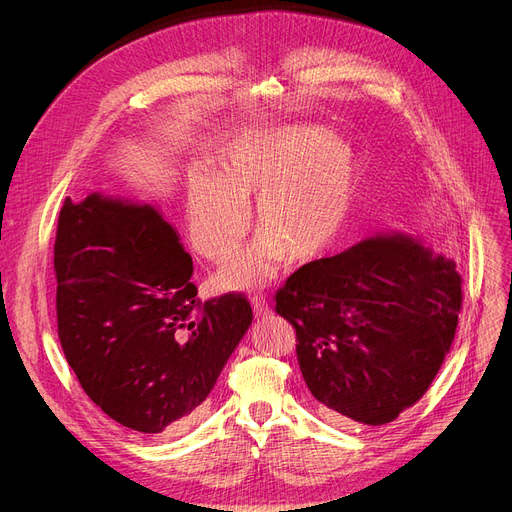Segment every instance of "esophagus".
Masks as SVG:
<instances>
[{
  "label": "esophagus",
  "mask_w": 512,
  "mask_h": 512,
  "mask_svg": "<svg viewBox=\"0 0 512 512\" xmlns=\"http://www.w3.org/2000/svg\"><path fill=\"white\" fill-rule=\"evenodd\" d=\"M252 308H254V314L260 318V316H266L268 312H270V308H268V304L264 302L262 297H254L252 299Z\"/></svg>",
  "instance_id": "obj_1"
}]
</instances>
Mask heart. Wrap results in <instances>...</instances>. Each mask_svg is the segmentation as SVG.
I'll return each mask as SVG.
<instances>
[{"mask_svg": "<svg viewBox=\"0 0 512 512\" xmlns=\"http://www.w3.org/2000/svg\"><path fill=\"white\" fill-rule=\"evenodd\" d=\"M355 163L347 144L316 126L254 130L221 150L219 175L204 165L188 171V221L196 250L229 256L248 229L246 202L256 196L264 231L217 273L223 289H248L273 279L287 254L318 258L347 223Z\"/></svg>", "mask_w": 512, "mask_h": 512, "instance_id": "heart-1", "label": "heart"}]
</instances>
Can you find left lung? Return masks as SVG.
I'll return each mask as SVG.
<instances>
[{"instance_id": "1", "label": "left lung", "mask_w": 512, "mask_h": 512, "mask_svg": "<svg viewBox=\"0 0 512 512\" xmlns=\"http://www.w3.org/2000/svg\"><path fill=\"white\" fill-rule=\"evenodd\" d=\"M275 299L295 328L299 370L328 422L384 426L436 378L463 293L453 260L390 233L304 264Z\"/></svg>"}]
</instances>
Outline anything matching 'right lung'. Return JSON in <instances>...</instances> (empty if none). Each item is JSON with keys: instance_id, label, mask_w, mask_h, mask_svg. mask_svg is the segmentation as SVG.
Instances as JSON below:
<instances>
[{"instance_id": "right-lung-1", "label": "right lung", "mask_w": 512, "mask_h": 512, "mask_svg": "<svg viewBox=\"0 0 512 512\" xmlns=\"http://www.w3.org/2000/svg\"><path fill=\"white\" fill-rule=\"evenodd\" d=\"M53 252L57 335L90 401L146 436L194 422L252 324L248 299L202 304L192 256L150 204L68 198Z\"/></svg>"}]
</instances>
